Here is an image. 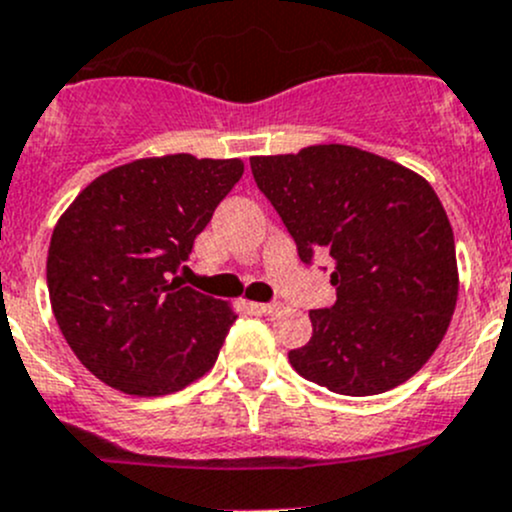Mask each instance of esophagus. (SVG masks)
I'll return each mask as SVG.
<instances>
[{"mask_svg":"<svg viewBox=\"0 0 512 512\" xmlns=\"http://www.w3.org/2000/svg\"><path fill=\"white\" fill-rule=\"evenodd\" d=\"M257 309H260L262 314H280L282 309H285V304H280V302H272V304H257Z\"/></svg>","mask_w":512,"mask_h":512,"instance_id":"1","label":"esophagus"}]
</instances>
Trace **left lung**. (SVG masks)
<instances>
[{"mask_svg": "<svg viewBox=\"0 0 512 512\" xmlns=\"http://www.w3.org/2000/svg\"><path fill=\"white\" fill-rule=\"evenodd\" d=\"M302 262L334 260L337 302L312 309V339L289 352L299 376L342 396L404 384L431 359L458 299L456 242L426 178L342 143L250 158Z\"/></svg>", "mask_w": 512, "mask_h": 512, "instance_id": "8db88e82", "label": "left lung"}]
</instances>
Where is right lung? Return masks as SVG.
<instances>
[{
    "instance_id": "obj_1",
    "label": "right lung",
    "mask_w": 512,
    "mask_h": 512,
    "mask_svg": "<svg viewBox=\"0 0 512 512\" xmlns=\"http://www.w3.org/2000/svg\"><path fill=\"white\" fill-rule=\"evenodd\" d=\"M242 170L240 158H138L98 175L59 218L46 257L51 309L103 384L165 396L213 369L237 314L175 272Z\"/></svg>"
}]
</instances>
